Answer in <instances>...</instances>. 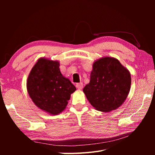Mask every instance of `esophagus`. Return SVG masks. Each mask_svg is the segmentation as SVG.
<instances>
[{
  "label": "esophagus",
  "mask_w": 155,
  "mask_h": 155,
  "mask_svg": "<svg viewBox=\"0 0 155 155\" xmlns=\"http://www.w3.org/2000/svg\"><path fill=\"white\" fill-rule=\"evenodd\" d=\"M76 88L78 89V90H81V89L83 88V85L82 83H77L76 84Z\"/></svg>",
  "instance_id": "obj_1"
}]
</instances>
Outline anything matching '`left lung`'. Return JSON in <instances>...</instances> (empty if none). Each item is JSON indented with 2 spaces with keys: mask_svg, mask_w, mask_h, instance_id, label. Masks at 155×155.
Masks as SVG:
<instances>
[{
  "mask_svg": "<svg viewBox=\"0 0 155 155\" xmlns=\"http://www.w3.org/2000/svg\"><path fill=\"white\" fill-rule=\"evenodd\" d=\"M130 84L129 70L118 59L105 56L93 63L90 82L83 91L96 110L108 112L124 104Z\"/></svg>",
  "mask_w": 155,
  "mask_h": 155,
  "instance_id": "8db88e82",
  "label": "left lung"
}]
</instances>
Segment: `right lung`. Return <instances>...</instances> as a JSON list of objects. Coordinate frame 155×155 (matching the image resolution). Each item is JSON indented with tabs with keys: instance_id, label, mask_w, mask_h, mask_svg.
Here are the masks:
<instances>
[{
	"instance_id": "right-lung-1",
	"label": "right lung",
	"mask_w": 155,
	"mask_h": 155,
	"mask_svg": "<svg viewBox=\"0 0 155 155\" xmlns=\"http://www.w3.org/2000/svg\"><path fill=\"white\" fill-rule=\"evenodd\" d=\"M58 61L39 58L31 68L26 82L28 93L34 104L48 114L58 115L68 104L76 88L63 76Z\"/></svg>"
}]
</instances>
